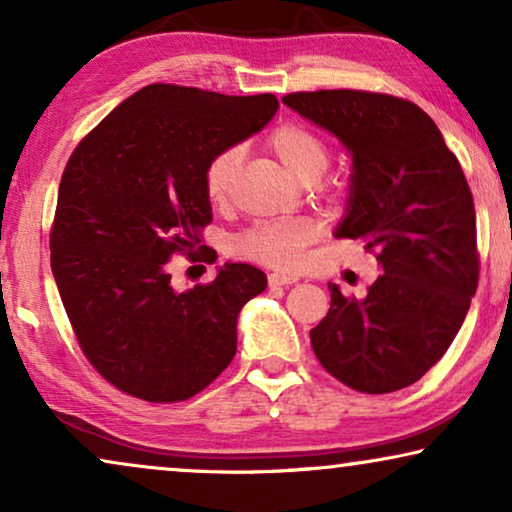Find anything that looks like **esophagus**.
<instances>
[{"label":"esophagus","mask_w":512,"mask_h":512,"mask_svg":"<svg viewBox=\"0 0 512 512\" xmlns=\"http://www.w3.org/2000/svg\"><path fill=\"white\" fill-rule=\"evenodd\" d=\"M296 282H298L296 275H284V272H272V275H268V284L272 286V289H279V286H291Z\"/></svg>","instance_id":"34e87169"}]
</instances>
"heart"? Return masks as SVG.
<instances>
[{"label": "heart", "mask_w": 512, "mask_h": 512, "mask_svg": "<svg viewBox=\"0 0 512 512\" xmlns=\"http://www.w3.org/2000/svg\"><path fill=\"white\" fill-rule=\"evenodd\" d=\"M265 149L291 174L305 184H317L331 167V149L319 132L303 123L284 121L263 139ZM242 153L235 146L216 151L202 170V186L214 207H226L233 200ZM319 223L310 216L261 221L235 237L233 251L242 258L272 265V268H296L303 261L305 249L319 237Z\"/></svg>", "instance_id": "obj_1"}]
</instances>
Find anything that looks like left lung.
<instances>
[{"instance_id":"left-lung-1","label":"left lung","mask_w":512,"mask_h":512,"mask_svg":"<svg viewBox=\"0 0 512 512\" xmlns=\"http://www.w3.org/2000/svg\"><path fill=\"white\" fill-rule=\"evenodd\" d=\"M286 107L333 132L354 174L338 237L363 240L382 275L342 296L310 331L321 366L363 394L417 382L443 359L478 289L475 207L459 160L415 102L368 90H314Z\"/></svg>"}]
</instances>
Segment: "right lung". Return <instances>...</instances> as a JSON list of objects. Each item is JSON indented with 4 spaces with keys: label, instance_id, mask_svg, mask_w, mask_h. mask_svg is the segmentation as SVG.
I'll return each instance as SVG.
<instances>
[{
    "label": "right lung",
    "instance_id": "add662e5",
    "mask_svg": "<svg viewBox=\"0 0 512 512\" xmlns=\"http://www.w3.org/2000/svg\"><path fill=\"white\" fill-rule=\"evenodd\" d=\"M277 97L151 83L76 144L60 179L51 268L72 331L97 373L149 403L186 401L233 361L237 314L265 291L254 265L172 289L167 261L214 263L202 170L254 135Z\"/></svg>",
    "mask_w": 512,
    "mask_h": 512
}]
</instances>
